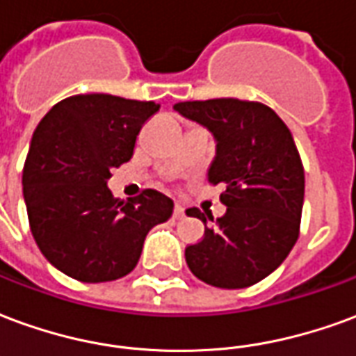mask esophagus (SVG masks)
Listing matches in <instances>:
<instances>
[{"mask_svg": "<svg viewBox=\"0 0 356 356\" xmlns=\"http://www.w3.org/2000/svg\"><path fill=\"white\" fill-rule=\"evenodd\" d=\"M183 216H185V208H183L181 204H175V208H173V217H175V219H181Z\"/></svg>", "mask_w": 356, "mask_h": 356, "instance_id": "34e87169", "label": "esophagus"}]
</instances>
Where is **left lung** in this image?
<instances>
[{"label": "left lung", "mask_w": 356, "mask_h": 356, "mask_svg": "<svg viewBox=\"0 0 356 356\" xmlns=\"http://www.w3.org/2000/svg\"><path fill=\"white\" fill-rule=\"evenodd\" d=\"M173 108L213 135L208 181L223 186L227 206L217 227H206L204 238L186 248V265L209 286L248 288L280 267L299 236L305 173L293 137L261 102L209 99ZM186 216L213 221L198 208Z\"/></svg>", "instance_id": "1"}]
</instances>
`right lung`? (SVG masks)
Instances as JSON below:
<instances>
[{
  "label": "right lung",
  "mask_w": 356,
  "mask_h": 356,
  "mask_svg": "<svg viewBox=\"0 0 356 356\" xmlns=\"http://www.w3.org/2000/svg\"><path fill=\"white\" fill-rule=\"evenodd\" d=\"M160 104L106 93L57 102L35 127L22 171V196L38 248L80 282L129 275L148 231L168 221L173 200L148 188L118 200L112 168L131 160L140 127Z\"/></svg>",
  "instance_id": "1"
}]
</instances>
